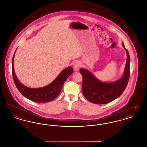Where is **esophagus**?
Wrapping results in <instances>:
<instances>
[{
	"label": "esophagus",
	"instance_id": "34e87169",
	"mask_svg": "<svg viewBox=\"0 0 147 147\" xmlns=\"http://www.w3.org/2000/svg\"><path fill=\"white\" fill-rule=\"evenodd\" d=\"M81 62H80L79 61H76L74 62V65H73V67H74V69L75 71H77L79 69L80 67H81Z\"/></svg>",
	"mask_w": 147,
	"mask_h": 147
}]
</instances>
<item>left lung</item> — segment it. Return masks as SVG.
Wrapping results in <instances>:
<instances>
[{
    "instance_id": "8db88e82",
    "label": "left lung",
    "mask_w": 147,
    "mask_h": 147,
    "mask_svg": "<svg viewBox=\"0 0 147 147\" xmlns=\"http://www.w3.org/2000/svg\"><path fill=\"white\" fill-rule=\"evenodd\" d=\"M126 51L127 59L122 77L113 82H105L99 80L93 74L85 68H81L82 76V94L89 102L103 105L108 103L119 98L126 89L130 77V58L128 51L122 42Z\"/></svg>"
}]
</instances>
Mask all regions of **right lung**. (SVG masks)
<instances>
[{
    "label": "right lung",
    "mask_w": 147,
    "mask_h": 147,
    "mask_svg": "<svg viewBox=\"0 0 147 147\" xmlns=\"http://www.w3.org/2000/svg\"><path fill=\"white\" fill-rule=\"evenodd\" d=\"M14 52L12 62V69L14 84L21 94L30 100L37 103H46L52 101L60 93L64 82L73 73L72 67L62 70L54 80L48 85L38 88H31L22 84L16 76L14 69Z\"/></svg>",
    "instance_id": "1"
}]
</instances>
